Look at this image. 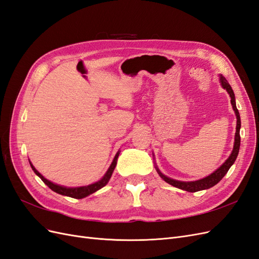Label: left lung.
Masks as SVG:
<instances>
[{"mask_svg": "<svg viewBox=\"0 0 259 259\" xmlns=\"http://www.w3.org/2000/svg\"><path fill=\"white\" fill-rule=\"evenodd\" d=\"M219 82H221L222 88L228 92L229 96L231 98L230 103H231L232 109L237 116V126H236V135H234V144H233V149L229 155V158L227 159L215 171H213V173L209 174L208 176H206L204 178H202V179L194 180V182H182V180H176L173 178H169L161 173V170L158 168V166H156V164L154 166L156 171H158V174L160 175V177L164 180V182H166L167 184L174 186L176 188H179V189H182V190L188 191V192H197V191H201V190H205V189H208V188H211L213 186H215L216 184H218L223 179V177L227 174V171H228L229 168L232 166V164L234 163V161L237 160V156L239 154L240 144H241V138H240L241 119H240V113L238 111L237 105H236V97H234V93L231 89L230 84L225 79V76H223L222 74H219Z\"/></svg>", "mask_w": 259, "mask_h": 259, "instance_id": "left-lung-1", "label": "left lung"}]
</instances>
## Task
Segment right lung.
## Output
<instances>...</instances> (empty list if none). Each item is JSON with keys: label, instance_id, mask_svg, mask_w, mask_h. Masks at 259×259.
<instances>
[{"label": "right lung", "instance_id": "add662e5", "mask_svg": "<svg viewBox=\"0 0 259 259\" xmlns=\"http://www.w3.org/2000/svg\"><path fill=\"white\" fill-rule=\"evenodd\" d=\"M120 150L116 152L115 156L113 158V161L112 163L110 164V166H109V168L107 169L106 174L101 177L98 182L94 183V184H91V185H88V186H81V187H65V186H60V185H57L55 183H52L50 182L49 179H46L41 173H38V171L35 169V167L32 165V163H30L31 165V168H32V170L34 171V173L40 177L42 179V182L46 185L49 186L50 189H52L54 192L56 193H59L61 195H66V197H70V198H74V199H83V198H86L88 195L96 192L97 190L101 189V188L105 187L109 180H110L111 176H112V173L113 170L116 166V161H117V158H119V154H120Z\"/></svg>", "mask_w": 259, "mask_h": 259}]
</instances>
